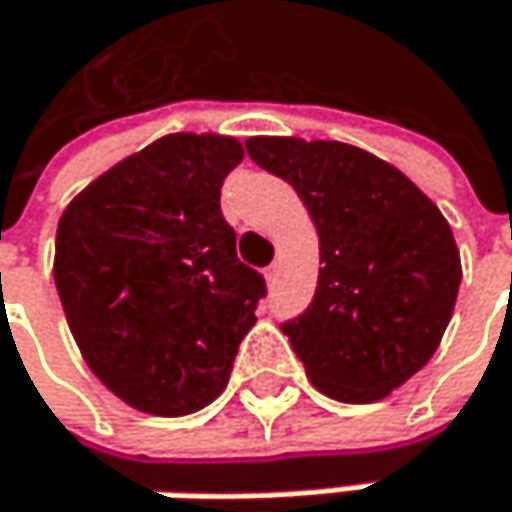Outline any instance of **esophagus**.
<instances>
[{
    "label": "esophagus",
    "instance_id": "34e87169",
    "mask_svg": "<svg viewBox=\"0 0 512 512\" xmlns=\"http://www.w3.org/2000/svg\"><path fill=\"white\" fill-rule=\"evenodd\" d=\"M265 283H268V286H274V283H277V265L265 268Z\"/></svg>",
    "mask_w": 512,
    "mask_h": 512
}]
</instances>
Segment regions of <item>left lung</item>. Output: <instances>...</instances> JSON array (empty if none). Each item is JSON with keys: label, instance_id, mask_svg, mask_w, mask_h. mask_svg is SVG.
<instances>
[{"label": "left lung", "instance_id": "8db88e82", "mask_svg": "<svg viewBox=\"0 0 512 512\" xmlns=\"http://www.w3.org/2000/svg\"><path fill=\"white\" fill-rule=\"evenodd\" d=\"M250 159L286 179L318 229V288L283 324L306 377L342 404H371L436 353L463 280L436 203L389 161L342 141L250 138Z\"/></svg>", "mask_w": 512, "mask_h": 512}]
</instances>
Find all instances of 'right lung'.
<instances>
[{"mask_svg": "<svg viewBox=\"0 0 512 512\" xmlns=\"http://www.w3.org/2000/svg\"><path fill=\"white\" fill-rule=\"evenodd\" d=\"M229 135L176 132L117 161L64 209L55 288L88 368L129 407L188 416L224 392L265 280L235 256Z\"/></svg>", "mask_w": 512, "mask_h": 512, "instance_id": "obj_1", "label": "right lung"}]
</instances>
